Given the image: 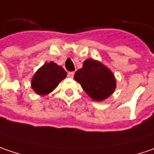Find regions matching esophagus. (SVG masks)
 <instances>
[{
  "label": "esophagus",
  "mask_w": 154,
  "mask_h": 154,
  "mask_svg": "<svg viewBox=\"0 0 154 154\" xmlns=\"http://www.w3.org/2000/svg\"><path fill=\"white\" fill-rule=\"evenodd\" d=\"M74 74H75V72H74V71H70V72H68L67 76H68V77H70V78H73V77H74Z\"/></svg>",
  "instance_id": "obj_1"
}]
</instances>
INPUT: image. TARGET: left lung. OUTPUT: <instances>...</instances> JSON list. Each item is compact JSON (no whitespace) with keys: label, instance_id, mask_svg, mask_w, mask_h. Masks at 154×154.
I'll list each match as a JSON object with an SVG mask.
<instances>
[{"label":"left lung","instance_id":"8db88e82","mask_svg":"<svg viewBox=\"0 0 154 154\" xmlns=\"http://www.w3.org/2000/svg\"><path fill=\"white\" fill-rule=\"evenodd\" d=\"M75 80L95 101H103L116 89V79L112 72L100 62L87 59L83 68L75 73Z\"/></svg>","mask_w":154,"mask_h":154}]
</instances>
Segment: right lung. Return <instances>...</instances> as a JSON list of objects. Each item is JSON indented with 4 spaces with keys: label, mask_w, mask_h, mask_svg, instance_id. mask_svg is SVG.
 Wrapping results in <instances>:
<instances>
[{
    "label": "right lung",
    "mask_w": 154,
    "mask_h": 154,
    "mask_svg": "<svg viewBox=\"0 0 154 154\" xmlns=\"http://www.w3.org/2000/svg\"><path fill=\"white\" fill-rule=\"evenodd\" d=\"M67 75L66 71L53 62L45 64L32 80V88L38 95H47L54 90Z\"/></svg>",
    "instance_id": "add662e5"
}]
</instances>
